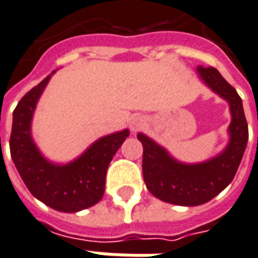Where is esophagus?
Returning a JSON list of instances; mask_svg holds the SVG:
<instances>
[{
  "mask_svg": "<svg viewBox=\"0 0 258 258\" xmlns=\"http://www.w3.org/2000/svg\"><path fill=\"white\" fill-rule=\"evenodd\" d=\"M145 125V119L141 115H135L132 117L131 122H129V126H131L132 132H137L140 131L141 127Z\"/></svg>",
  "mask_w": 258,
  "mask_h": 258,
  "instance_id": "esophagus-1",
  "label": "esophagus"
}]
</instances>
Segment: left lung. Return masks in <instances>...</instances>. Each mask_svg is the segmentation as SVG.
Here are the masks:
<instances>
[{"label":"left lung","mask_w":258,"mask_h":258,"mask_svg":"<svg viewBox=\"0 0 258 258\" xmlns=\"http://www.w3.org/2000/svg\"><path fill=\"white\" fill-rule=\"evenodd\" d=\"M201 79L228 100L232 121L231 140L223 154L201 164H182L144 135L139 133L143 152V175L148 190L159 200L175 205H201L218 196L234 179L246 148L249 131L241 96L212 67H199Z\"/></svg>","instance_id":"1"}]
</instances>
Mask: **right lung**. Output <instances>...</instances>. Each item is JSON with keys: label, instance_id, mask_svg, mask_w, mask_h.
<instances>
[{"label": "right lung", "instance_id": "obj_1", "mask_svg": "<svg viewBox=\"0 0 258 258\" xmlns=\"http://www.w3.org/2000/svg\"><path fill=\"white\" fill-rule=\"evenodd\" d=\"M48 79L50 76L28 91L13 111L11 155L31 195L53 210L77 212L102 200L108 164L129 136V131L102 137L73 163H48L32 143L30 133L34 108Z\"/></svg>", "mask_w": 258, "mask_h": 258}]
</instances>
